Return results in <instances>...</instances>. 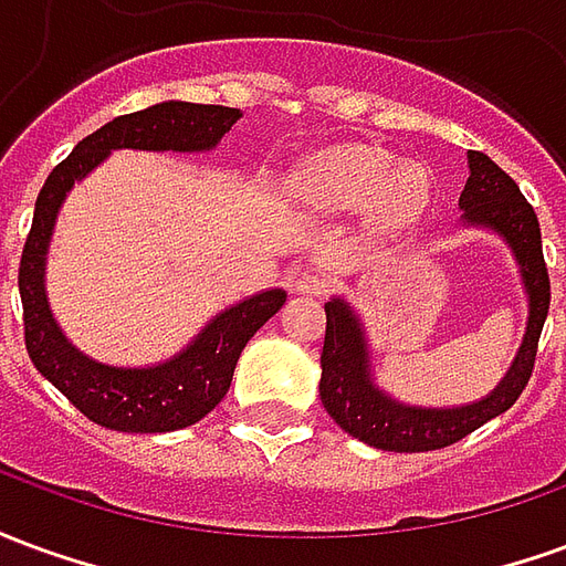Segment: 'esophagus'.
Here are the masks:
<instances>
[{"instance_id":"esophagus-1","label":"esophagus","mask_w":566,"mask_h":566,"mask_svg":"<svg viewBox=\"0 0 566 566\" xmlns=\"http://www.w3.org/2000/svg\"><path fill=\"white\" fill-rule=\"evenodd\" d=\"M327 287H331V275L321 270H303L291 279V291L303 296L327 294Z\"/></svg>"}]
</instances>
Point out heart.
<instances>
[{
  "mask_svg": "<svg viewBox=\"0 0 566 566\" xmlns=\"http://www.w3.org/2000/svg\"><path fill=\"white\" fill-rule=\"evenodd\" d=\"M296 185L306 197L327 206H360L376 197L385 218L403 221L427 202L430 175L418 163L391 169V157L379 150L339 148L306 163Z\"/></svg>",
  "mask_w": 566,
  "mask_h": 566,
  "instance_id": "1",
  "label": "heart"
}]
</instances>
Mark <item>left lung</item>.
Returning a JSON list of instances; mask_svg holds the SVG:
<instances>
[{"instance_id":"8db88e82","label":"left lung","mask_w":566,"mask_h":566,"mask_svg":"<svg viewBox=\"0 0 566 566\" xmlns=\"http://www.w3.org/2000/svg\"><path fill=\"white\" fill-rule=\"evenodd\" d=\"M463 221L497 230L515 251L524 287L531 296V318L522 352L500 381L497 391L473 406L458 409H418L385 397L369 381L367 343L352 306L333 300L324 306L327 333L321 348V403L345 433L381 451H433L446 449L467 433L506 412L534 376L539 333L546 324L552 284H548L543 239L534 206L522 197L518 185L482 150H470V178L461 193Z\"/></svg>"}]
</instances>
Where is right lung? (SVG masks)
<instances>
[{
	"label": "right lung",
	"instance_id": "add662e5",
	"mask_svg": "<svg viewBox=\"0 0 566 566\" xmlns=\"http://www.w3.org/2000/svg\"><path fill=\"white\" fill-rule=\"evenodd\" d=\"M239 108L197 103H160L120 115L81 139L39 190L30 235L20 254L18 287L23 303L27 355L78 412L124 433H166L197 424L230 391L235 360L245 343L284 306V291H266L227 308L199 333L190 348L160 367L120 369L96 364L66 343L44 296V251L60 202L78 178L91 172L108 150H206L230 133Z\"/></svg>",
	"mask_w": 566,
	"mask_h": 566
}]
</instances>
